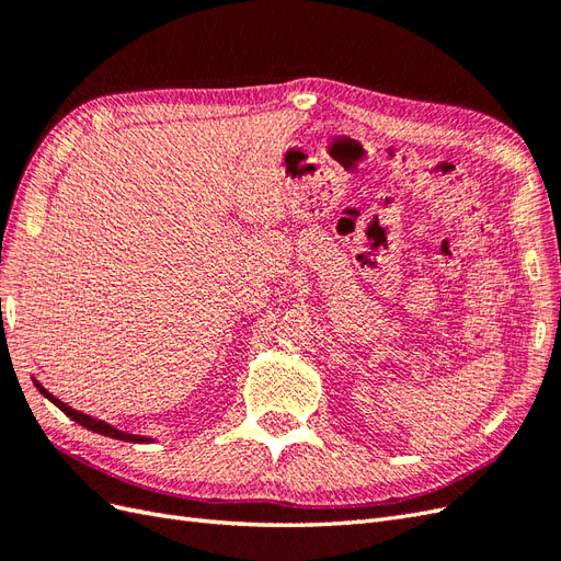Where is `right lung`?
Returning a JSON list of instances; mask_svg holds the SVG:
<instances>
[{"instance_id":"right-lung-1","label":"right lung","mask_w":561,"mask_h":561,"mask_svg":"<svg viewBox=\"0 0 561 561\" xmlns=\"http://www.w3.org/2000/svg\"><path fill=\"white\" fill-rule=\"evenodd\" d=\"M32 381H35L37 390H39V393H42L46 400L54 402V404L58 407V410H62V412H65L67 416H70L72 421H77L79 426L89 428V431H93V433L105 435V437H112V439H124V443H138V445H147V443H149V437H145V435H130V433H124V431L114 428L112 423H107V421H100V419H93V416H89V414H83V412L72 410V407H67L65 402H60L54 393H48V390H46L37 379H32Z\"/></svg>"}]
</instances>
